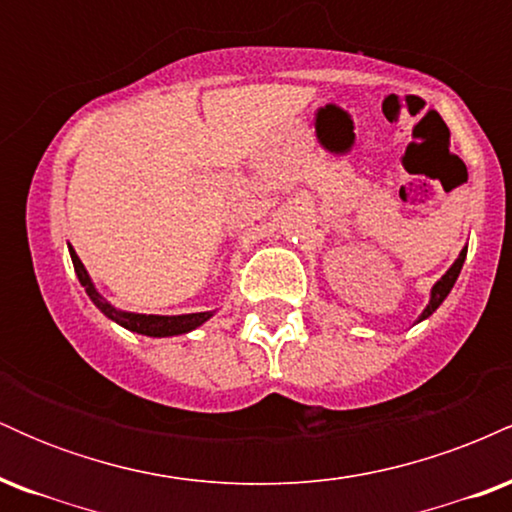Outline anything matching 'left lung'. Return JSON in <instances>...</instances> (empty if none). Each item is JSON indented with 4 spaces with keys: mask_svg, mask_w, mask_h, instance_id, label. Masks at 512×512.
Returning <instances> with one entry per match:
<instances>
[{
    "mask_svg": "<svg viewBox=\"0 0 512 512\" xmlns=\"http://www.w3.org/2000/svg\"><path fill=\"white\" fill-rule=\"evenodd\" d=\"M464 257H467V245H464V248L460 250V255H457V260L450 264L448 272H445V274L440 276V279L436 281V284H433V289H431V298H428V305H426L424 310H421L419 320H416V322H421V320H426V317H431V315L436 313V310H438V305L443 303L445 298H448V293L452 291V286H455L457 276H460V272H462Z\"/></svg>",
    "mask_w": 512,
    "mask_h": 512,
    "instance_id": "1",
    "label": "left lung"
}]
</instances>
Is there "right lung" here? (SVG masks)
Listing matches in <instances>:
<instances>
[{"mask_svg": "<svg viewBox=\"0 0 512 512\" xmlns=\"http://www.w3.org/2000/svg\"><path fill=\"white\" fill-rule=\"evenodd\" d=\"M69 255H72V264H74L76 276H79V284L84 286L86 296L91 298L93 305H96L108 320L117 322V325L125 327L129 332L146 334V337H178V334H187L197 330V327H202L204 322L211 320L216 313V310H204V313H187V315H146V313H129V310H120L96 289L91 274L86 272L84 262L79 260V255H76L72 245H69Z\"/></svg>", "mask_w": 512, "mask_h": 512, "instance_id": "right-lung-1", "label": "right lung"}]
</instances>
